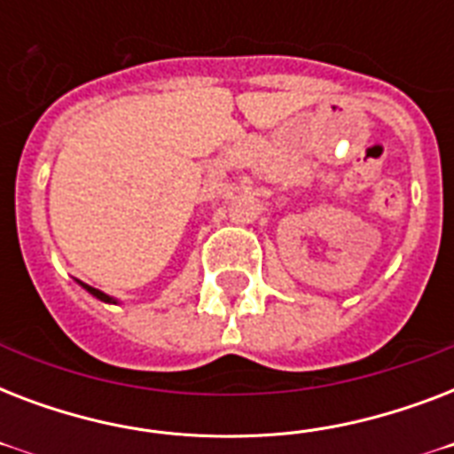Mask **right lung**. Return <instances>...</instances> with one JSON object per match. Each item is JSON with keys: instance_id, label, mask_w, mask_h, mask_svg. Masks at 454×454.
<instances>
[{"instance_id": "1", "label": "right lung", "mask_w": 454, "mask_h": 454, "mask_svg": "<svg viewBox=\"0 0 454 454\" xmlns=\"http://www.w3.org/2000/svg\"><path fill=\"white\" fill-rule=\"evenodd\" d=\"M80 285H82V287H84V290L89 292V294H94L96 299H101V301H106V303H117L115 299L108 297V294H103L101 290H96V287H89V285H84V283H80Z\"/></svg>"}]
</instances>
